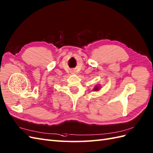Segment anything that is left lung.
Wrapping results in <instances>:
<instances>
[{
    "mask_svg": "<svg viewBox=\"0 0 153 153\" xmlns=\"http://www.w3.org/2000/svg\"><path fill=\"white\" fill-rule=\"evenodd\" d=\"M99 89H100V87H99V86H96L94 88V91H98Z\"/></svg>",
    "mask_w": 153,
    "mask_h": 153,
    "instance_id": "left-lung-1",
    "label": "left lung"
}]
</instances>
